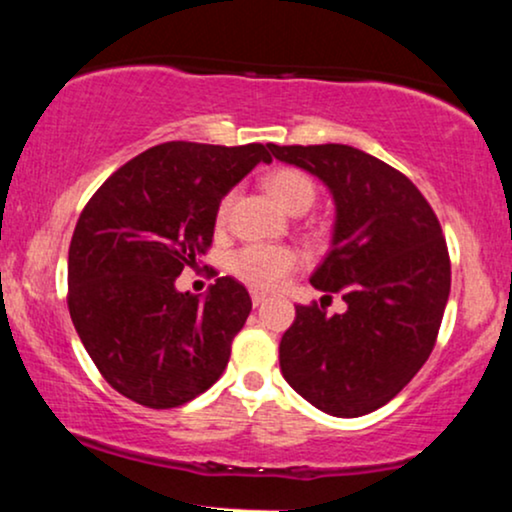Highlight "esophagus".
Instances as JSON below:
<instances>
[{
    "instance_id": "1",
    "label": "esophagus",
    "mask_w": 512,
    "mask_h": 512,
    "mask_svg": "<svg viewBox=\"0 0 512 512\" xmlns=\"http://www.w3.org/2000/svg\"><path fill=\"white\" fill-rule=\"evenodd\" d=\"M264 301H267V296H264V293H260V291H252V305H262Z\"/></svg>"
}]
</instances>
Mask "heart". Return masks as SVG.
<instances>
[{"label": "heart", "instance_id": "heart-1", "mask_svg": "<svg viewBox=\"0 0 512 512\" xmlns=\"http://www.w3.org/2000/svg\"><path fill=\"white\" fill-rule=\"evenodd\" d=\"M264 190L289 214H303L315 202V182L298 168H279L269 173L264 178ZM233 199L236 195L228 192L216 209V226L219 228L228 223ZM298 262H301V257L289 245L250 243L231 257V272L255 289H274L298 267Z\"/></svg>", "mask_w": 512, "mask_h": 512}]
</instances>
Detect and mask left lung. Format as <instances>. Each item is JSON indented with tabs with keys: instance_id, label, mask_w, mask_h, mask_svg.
I'll use <instances>...</instances> for the list:
<instances>
[{
	"instance_id": "left-lung-1",
	"label": "left lung",
	"mask_w": 512,
	"mask_h": 512,
	"mask_svg": "<svg viewBox=\"0 0 512 512\" xmlns=\"http://www.w3.org/2000/svg\"><path fill=\"white\" fill-rule=\"evenodd\" d=\"M274 158L330 187L332 248L310 284L346 313L296 305L279 366L298 395L354 419L390 402L431 356L450 296V255L431 204L380 158L346 144L276 146Z\"/></svg>"
}]
</instances>
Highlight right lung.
I'll use <instances>...</instances> for the list:
<instances>
[{"instance_id": "add662e5", "label": "right lung", "mask_w": 512, "mask_h": 512, "mask_svg": "<svg viewBox=\"0 0 512 512\" xmlns=\"http://www.w3.org/2000/svg\"><path fill=\"white\" fill-rule=\"evenodd\" d=\"M269 146L166 142L117 168L88 199L69 245V315L101 375L149 409L209 390L252 301L221 276L204 298L175 289L214 238L221 199Z\"/></svg>"}]
</instances>
